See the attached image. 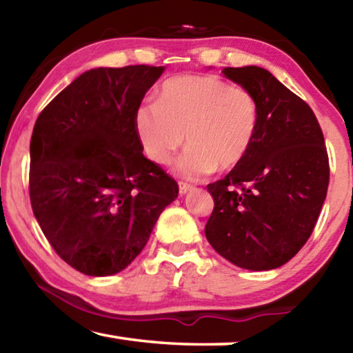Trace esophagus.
<instances>
[{"label": "esophagus", "instance_id": "esophagus-1", "mask_svg": "<svg viewBox=\"0 0 353 353\" xmlns=\"http://www.w3.org/2000/svg\"><path fill=\"white\" fill-rule=\"evenodd\" d=\"M191 188H193V187H191V185L185 183V182H179V191H181V194L188 193V191H190Z\"/></svg>", "mask_w": 353, "mask_h": 353}]
</instances>
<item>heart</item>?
Listing matches in <instances>:
<instances>
[{"mask_svg":"<svg viewBox=\"0 0 353 353\" xmlns=\"http://www.w3.org/2000/svg\"><path fill=\"white\" fill-rule=\"evenodd\" d=\"M259 104L246 88L213 74L176 76L165 81L157 103L135 112V130L154 163H170L185 135L190 148L176 171L190 181L230 171L243 163L259 129Z\"/></svg>","mask_w":353,"mask_h":353,"instance_id":"b5f03b06","label":"heart"}]
</instances>
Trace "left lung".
<instances>
[{
  "label": "left lung",
  "mask_w": 353,
  "mask_h": 353,
  "mask_svg": "<svg viewBox=\"0 0 353 353\" xmlns=\"http://www.w3.org/2000/svg\"><path fill=\"white\" fill-rule=\"evenodd\" d=\"M223 73L254 94L260 118L243 163L207 185L214 207L205 236L238 268L276 270L307 243L325 201L324 135L305 101L268 70L250 65Z\"/></svg>",
  "instance_id": "obj_1"
}]
</instances>
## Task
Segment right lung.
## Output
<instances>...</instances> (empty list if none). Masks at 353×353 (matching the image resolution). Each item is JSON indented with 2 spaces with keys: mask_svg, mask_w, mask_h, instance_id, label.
<instances>
[{
  "mask_svg": "<svg viewBox=\"0 0 353 353\" xmlns=\"http://www.w3.org/2000/svg\"><path fill=\"white\" fill-rule=\"evenodd\" d=\"M165 67L82 73L48 104L31 137L29 196L46 240L71 268L113 276L135 260L176 181L143 155L135 112Z\"/></svg>",
  "mask_w": 353,
  "mask_h": 353,
  "instance_id": "obj_1",
  "label": "right lung"
}]
</instances>
